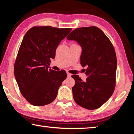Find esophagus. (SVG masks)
Wrapping results in <instances>:
<instances>
[{"label": "esophagus", "mask_w": 134, "mask_h": 134, "mask_svg": "<svg viewBox=\"0 0 134 134\" xmlns=\"http://www.w3.org/2000/svg\"><path fill=\"white\" fill-rule=\"evenodd\" d=\"M67 75L68 77H71V75H72L71 74H70L69 72H67Z\"/></svg>", "instance_id": "obj_1"}]
</instances>
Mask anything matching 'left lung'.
Instances as JSON below:
<instances>
[{"instance_id":"8db88e82","label":"left lung","mask_w":134,"mask_h":134,"mask_svg":"<svg viewBox=\"0 0 134 134\" xmlns=\"http://www.w3.org/2000/svg\"><path fill=\"white\" fill-rule=\"evenodd\" d=\"M67 39L81 45V64L86 67V81L73 75L75 84L72 87L73 97L78 105L87 109H96L105 104L114 92L117 59L109 39L96 26L77 28Z\"/></svg>"}]
</instances>
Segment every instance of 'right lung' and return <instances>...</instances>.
<instances>
[{"label": "right lung", "instance_id": "add662e5", "mask_svg": "<svg viewBox=\"0 0 134 134\" xmlns=\"http://www.w3.org/2000/svg\"><path fill=\"white\" fill-rule=\"evenodd\" d=\"M71 30L35 26L24 36L14 64V75L22 95L32 105L49 104L58 95L66 72L48 68L59 43Z\"/></svg>", "mask_w": 134, "mask_h": 134}]
</instances>
